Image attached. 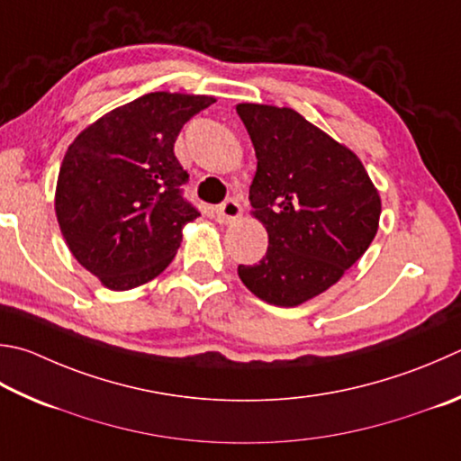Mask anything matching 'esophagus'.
<instances>
[{"label": "esophagus", "mask_w": 461, "mask_h": 461, "mask_svg": "<svg viewBox=\"0 0 461 461\" xmlns=\"http://www.w3.org/2000/svg\"><path fill=\"white\" fill-rule=\"evenodd\" d=\"M215 213H217V221L220 223H231L241 215V207L236 199H225V202L217 207Z\"/></svg>", "instance_id": "34e87169"}]
</instances>
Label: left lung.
Returning <instances> with one entry per match:
<instances>
[{"label":"left lung","mask_w":461,"mask_h":461,"mask_svg":"<svg viewBox=\"0 0 461 461\" xmlns=\"http://www.w3.org/2000/svg\"><path fill=\"white\" fill-rule=\"evenodd\" d=\"M256 150L249 185L266 225V256L238 266L241 282L274 306L329 290L371 246L381 199L358 157L292 108L238 104Z\"/></svg>","instance_id":"left-lung-1"}]
</instances>
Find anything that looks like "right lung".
Listing matches in <instances>:
<instances>
[{
  "label": "right lung",
  "mask_w": 461,
  "mask_h": 461,
  "mask_svg": "<svg viewBox=\"0 0 461 461\" xmlns=\"http://www.w3.org/2000/svg\"><path fill=\"white\" fill-rule=\"evenodd\" d=\"M213 96L149 92L74 139L56 185V215L72 256L106 288L129 290L161 274L199 215L173 153L191 116Z\"/></svg>",
  "instance_id": "add662e5"
}]
</instances>
